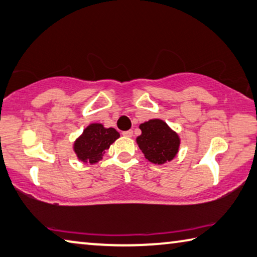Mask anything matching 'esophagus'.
I'll return each instance as SVG.
<instances>
[{"label": "esophagus", "mask_w": 257, "mask_h": 257, "mask_svg": "<svg viewBox=\"0 0 257 257\" xmlns=\"http://www.w3.org/2000/svg\"><path fill=\"white\" fill-rule=\"evenodd\" d=\"M121 134H123V136L126 137V138H132L133 137V131H132V130H130V131H124Z\"/></svg>", "instance_id": "34e87169"}]
</instances>
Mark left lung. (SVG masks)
Listing matches in <instances>:
<instances>
[{"label": "left lung", "mask_w": 257, "mask_h": 257, "mask_svg": "<svg viewBox=\"0 0 257 257\" xmlns=\"http://www.w3.org/2000/svg\"><path fill=\"white\" fill-rule=\"evenodd\" d=\"M141 136L137 143L152 164L163 165L176 157L181 140L178 134L161 119H150L140 124Z\"/></svg>", "instance_id": "left-lung-1"}]
</instances>
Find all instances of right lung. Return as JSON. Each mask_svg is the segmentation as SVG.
I'll return each mask as SVG.
<instances>
[{
    "label": "right lung",
    "mask_w": 257,
    "mask_h": 257,
    "mask_svg": "<svg viewBox=\"0 0 257 257\" xmlns=\"http://www.w3.org/2000/svg\"><path fill=\"white\" fill-rule=\"evenodd\" d=\"M118 138L119 133L115 128H106L102 124L92 123L76 139L73 150L80 161L93 165L102 159L106 150L109 149L111 143Z\"/></svg>",
    "instance_id": "1"
}]
</instances>
